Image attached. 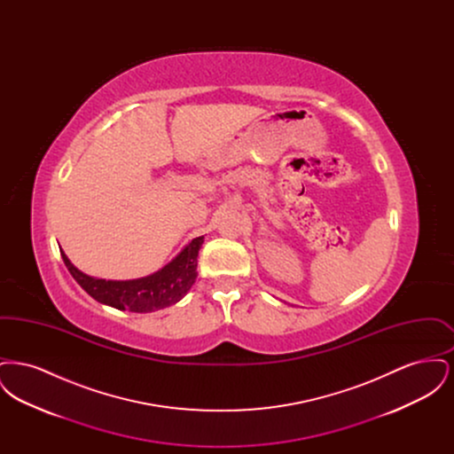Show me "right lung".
Returning <instances> with one entry per match:
<instances>
[{
  "label": "right lung",
  "mask_w": 454,
  "mask_h": 454,
  "mask_svg": "<svg viewBox=\"0 0 454 454\" xmlns=\"http://www.w3.org/2000/svg\"><path fill=\"white\" fill-rule=\"evenodd\" d=\"M202 243H204V237L194 238L161 270L154 272L148 278H141L134 281L95 279L80 272L66 257L63 250H61V257L65 260L66 267L74 278V281L78 282L93 300L114 306L117 309H129L134 313H150L154 309H161L180 301L189 293L197 278L195 269H197V257Z\"/></svg>",
  "instance_id": "1"
}]
</instances>
